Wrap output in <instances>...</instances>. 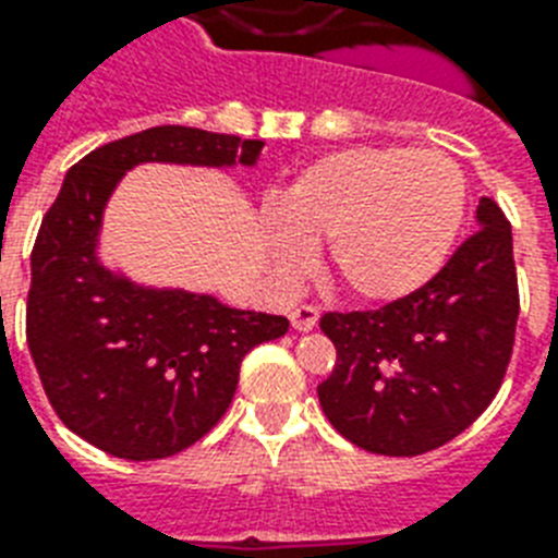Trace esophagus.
Returning <instances> with one entry per match:
<instances>
[{"label":"esophagus","instance_id":"obj_1","mask_svg":"<svg viewBox=\"0 0 558 558\" xmlns=\"http://www.w3.org/2000/svg\"><path fill=\"white\" fill-rule=\"evenodd\" d=\"M318 306H298V310L289 312V320H292V326L298 332H310V329H315V326H318Z\"/></svg>","mask_w":558,"mask_h":558}]
</instances>
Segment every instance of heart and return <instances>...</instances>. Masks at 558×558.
Segmentation results:
<instances>
[{"label": "heart", "mask_w": 558, "mask_h": 558, "mask_svg": "<svg viewBox=\"0 0 558 558\" xmlns=\"http://www.w3.org/2000/svg\"><path fill=\"white\" fill-rule=\"evenodd\" d=\"M269 226V257L283 278L326 243L329 266L366 303L404 301L436 278L468 215V180L452 157L401 146L324 154L287 192Z\"/></svg>", "instance_id": "1"}]
</instances>
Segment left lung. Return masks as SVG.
<instances>
[{"instance_id": "1", "label": "left lung", "mask_w": 558, "mask_h": 558, "mask_svg": "<svg viewBox=\"0 0 558 558\" xmlns=\"http://www.w3.org/2000/svg\"><path fill=\"white\" fill-rule=\"evenodd\" d=\"M475 223L415 294L320 318L338 361L318 398L347 441L421 456L464 433L499 392L519 320L513 232L490 197L478 201Z\"/></svg>"}]
</instances>
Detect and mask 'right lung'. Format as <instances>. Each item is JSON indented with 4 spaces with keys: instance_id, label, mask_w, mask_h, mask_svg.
Wrapping results in <instances>:
<instances>
[{
    "instance_id": "1",
    "label": "right lung",
    "mask_w": 558,
    "mask_h": 558,
    "mask_svg": "<svg viewBox=\"0 0 558 558\" xmlns=\"http://www.w3.org/2000/svg\"><path fill=\"white\" fill-rule=\"evenodd\" d=\"M260 151L264 140L157 125L90 151L62 180L31 255L28 350L62 424L99 450L154 461L201 441L232 404L243 357L289 329L283 315L102 264L111 194L143 162L255 169Z\"/></svg>"
}]
</instances>
